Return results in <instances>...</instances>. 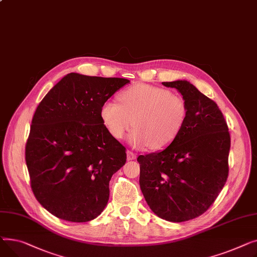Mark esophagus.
Returning <instances> with one entry per match:
<instances>
[{
	"label": "esophagus",
	"mask_w": 257,
	"mask_h": 257,
	"mask_svg": "<svg viewBox=\"0 0 257 257\" xmlns=\"http://www.w3.org/2000/svg\"><path fill=\"white\" fill-rule=\"evenodd\" d=\"M126 158H127L128 161H131V160H135L137 157H136L135 153L131 152V150H127V152H126Z\"/></svg>",
	"instance_id": "34e87169"
}]
</instances>
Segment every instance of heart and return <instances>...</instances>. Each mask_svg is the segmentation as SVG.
I'll return each instance as SVG.
<instances>
[{"instance_id":"heart-1","label":"heart","mask_w":257,"mask_h":257,"mask_svg":"<svg viewBox=\"0 0 257 257\" xmlns=\"http://www.w3.org/2000/svg\"><path fill=\"white\" fill-rule=\"evenodd\" d=\"M119 100L120 103L105 101L100 117L115 139H122L133 124L135 128L128 141L135 147L164 149L176 139L186 123L185 99L165 88L136 84L120 93Z\"/></svg>"}]
</instances>
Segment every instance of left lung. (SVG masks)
I'll use <instances>...</instances> for the list:
<instances>
[{
  "instance_id": "obj_1",
  "label": "left lung",
  "mask_w": 257,
  "mask_h": 257,
  "mask_svg": "<svg viewBox=\"0 0 257 257\" xmlns=\"http://www.w3.org/2000/svg\"><path fill=\"white\" fill-rule=\"evenodd\" d=\"M182 93L186 123L163 152L139 156L140 188L153 212L170 222L197 218L228 177L230 135L217 103L187 81L164 82Z\"/></svg>"
}]
</instances>
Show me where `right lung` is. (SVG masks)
I'll use <instances>...</instances> for the list:
<instances>
[{"label": "right lung", "mask_w": 257, "mask_h": 257, "mask_svg": "<svg viewBox=\"0 0 257 257\" xmlns=\"http://www.w3.org/2000/svg\"><path fill=\"white\" fill-rule=\"evenodd\" d=\"M127 83L71 72L39 102L26 164L36 199L57 218L88 222L107 205L111 177L126 154L103 124L100 108Z\"/></svg>", "instance_id": "obj_1"}]
</instances>
